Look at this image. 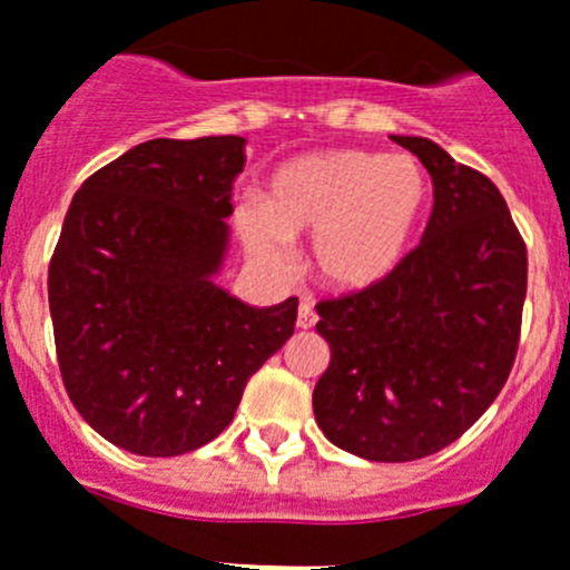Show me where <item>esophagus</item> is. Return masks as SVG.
I'll return each instance as SVG.
<instances>
[{"label": "esophagus", "instance_id": "obj_1", "mask_svg": "<svg viewBox=\"0 0 570 570\" xmlns=\"http://www.w3.org/2000/svg\"><path fill=\"white\" fill-rule=\"evenodd\" d=\"M315 322H318V315H315L313 304H309V301H301V307H298V327H301V330H309V327H315Z\"/></svg>", "mask_w": 570, "mask_h": 570}]
</instances>
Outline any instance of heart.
Wrapping results in <instances>:
<instances>
[{
    "label": "heart",
    "instance_id": "heart-1",
    "mask_svg": "<svg viewBox=\"0 0 570 570\" xmlns=\"http://www.w3.org/2000/svg\"><path fill=\"white\" fill-rule=\"evenodd\" d=\"M429 194L423 165L405 153H315L272 176L263 217L243 214L240 234L272 266L286 263V243L315 237V275L338 293H365L400 269Z\"/></svg>",
    "mask_w": 570,
    "mask_h": 570
}]
</instances>
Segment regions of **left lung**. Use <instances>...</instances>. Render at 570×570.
I'll return each mask as SVG.
<instances>
[{"mask_svg": "<svg viewBox=\"0 0 570 570\" xmlns=\"http://www.w3.org/2000/svg\"><path fill=\"white\" fill-rule=\"evenodd\" d=\"M432 176L423 240L365 293L315 304L330 365L313 391L330 443L403 463L455 443L513 371L528 246L501 190L429 138L394 136Z\"/></svg>", "mask_w": 570, "mask_h": 570, "instance_id": "8db88e82", "label": "left lung"}]
</instances>
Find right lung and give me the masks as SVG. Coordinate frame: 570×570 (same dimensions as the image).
Segmentation results:
<instances>
[{
  "instance_id": "add662e5",
  "label": "right lung",
  "mask_w": 570,
  "mask_h": 570,
  "mask_svg": "<svg viewBox=\"0 0 570 570\" xmlns=\"http://www.w3.org/2000/svg\"><path fill=\"white\" fill-rule=\"evenodd\" d=\"M243 145L153 138L95 170L66 212L49 263L57 365L80 417L132 455L217 438L293 336L298 298L257 309L212 281Z\"/></svg>"
}]
</instances>
